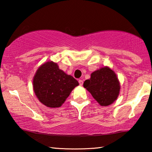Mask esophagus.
Listing matches in <instances>:
<instances>
[{
  "instance_id": "obj_1",
  "label": "esophagus",
  "mask_w": 152,
  "mask_h": 152,
  "mask_svg": "<svg viewBox=\"0 0 152 152\" xmlns=\"http://www.w3.org/2000/svg\"><path fill=\"white\" fill-rule=\"evenodd\" d=\"M78 82H79V84H80V86L83 85V80H79Z\"/></svg>"
}]
</instances>
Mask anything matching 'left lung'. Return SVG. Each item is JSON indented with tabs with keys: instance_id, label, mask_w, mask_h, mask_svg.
I'll return each mask as SVG.
<instances>
[{
	"instance_id": "8db88e82",
	"label": "left lung",
	"mask_w": 152,
	"mask_h": 152,
	"mask_svg": "<svg viewBox=\"0 0 152 152\" xmlns=\"http://www.w3.org/2000/svg\"><path fill=\"white\" fill-rule=\"evenodd\" d=\"M83 86L101 106L106 107L116 101L120 92V83L116 74L105 66L93 72Z\"/></svg>"
}]
</instances>
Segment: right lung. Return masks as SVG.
<instances>
[{"label": "right lung", "instance_id": "add662e5", "mask_svg": "<svg viewBox=\"0 0 152 152\" xmlns=\"http://www.w3.org/2000/svg\"><path fill=\"white\" fill-rule=\"evenodd\" d=\"M78 82L59 68L52 61L42 64L33 77V91L39 101L46 107H61Z\"/></svg>", "mask_w": 152, "mask_h": 152}]
</instances>
